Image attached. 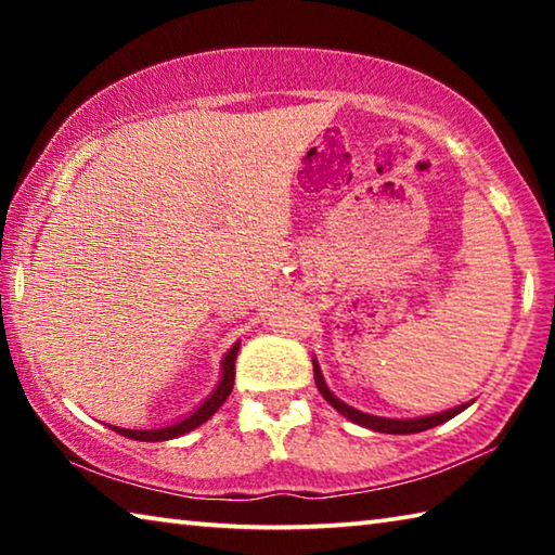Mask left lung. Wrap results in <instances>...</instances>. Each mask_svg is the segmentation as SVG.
<instances>
[{"instance_id": "8db88e82", "label": "left lung", "mask_w": 555, "mask_h": 555, "mask_svg": "<svg viewBox=\"0 0 555 555\" xmlns=\"http://www.w3.org/2000/svg\"><path fill=\"white\" fill-rule=\"evenodd\" d=\"M313 377H315V387L318 391L323 393V399L331 403V406L343 413L345 418H350L352 424L362 426V428H370V430H377V434H393V436H406V434H421V430H428L434 426H440L446 424V421H450L453 416H457L460 411H465L469 403H460V406L455 409H448V411H440V413H430V416H418V418H387V416H374V413H364L360 409L350 406V403H345L335 397V393L331 391V387L325 384V377L321 372V364H318V360L313 357Z\"/></svg>"}]
</instances>
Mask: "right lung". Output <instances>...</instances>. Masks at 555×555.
<instances>
[{
	"instance_id": "right-lung-1",
	"label": "right lung",
	"mask_w": 555,
	"mask_h": 555,
	"mask_svg": "<svg viewBox=\"0 0 555 555\" xmlns=\"http://www.w3.org/2000/svg\"><path fill=\"white\" fill-rule=\"evenodd\" d=\"M237 352H240V340L234 343L228 354L222 357L220 362V379L215 384V389L208 393V399L201 401L198 406H195L188 416L173 421V424L168 426H158V428H121V426H109L107 428L115 430V434L131 438V440H144V443H158V440H171L178 436H185L191 434L193 428L203 426L205 421H208L215 411H218L224 401H228L230 391L234 387V360H237Z\"/></svg>"
}]
</instances>
